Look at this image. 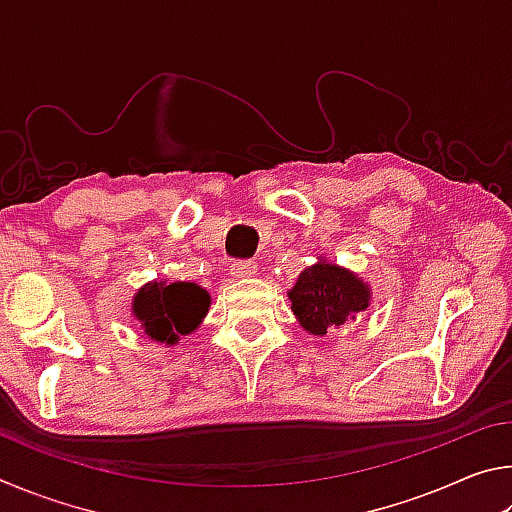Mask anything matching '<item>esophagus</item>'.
Segmentation results:
<instances>
[{
    "instance_id": "34e87169",
    "label": "esophagus",
    "mask_w": 512,
    "mask_h": 512,
    "mask_svg": "<svg viewBox=\"0 0 512 512\" xmlns=\"http://www.w3.org/2000/svg\"><path fill=\"white\" fill-rule=\"evenodd\" d=\"M255 273H257L255 259H239V262H235L230 268V275L237 277V280H244V277H253Z\"/></svg>"
}]
</instances>
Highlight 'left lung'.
Returning a JSON list of instances; mask_svg holds the SVG:
<instances>
[{
  "mask_svg": "<svg viewBox=\"0 0 512 512\" xmlns=\"http://www.w3.org/2000/svg\"><path fill=\"white\" fill-rule=\"evenodd\" d=\"M289 300L302 329L325 336L327 329H339L368 309L370 287L348 268L318 259L298 275Z\"/></svg>",
  "mask_w": 512,
  "mask_h": 512,
  "instance_id": "left-lung-1",
  "label": "left lung"
}]
</instances>
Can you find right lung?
Returning <instances> with one entry per match:
<instances>
[{"instance_id": "right-lung-1", "label": "right lung", "mask_w": 512, "mask_h": 512, "mask_svg": "<svg viewBox=\"0 0 512 512\" xmlns=\"http://www.w3.org/2000/svg\"><path fill=\"white\" fill-rule=\"evenodd\" d=\"M210 305V293L194 282H149L135 293L133 316L149 339L173 345L201 325Z\"/></svg>"}]
</instances>
